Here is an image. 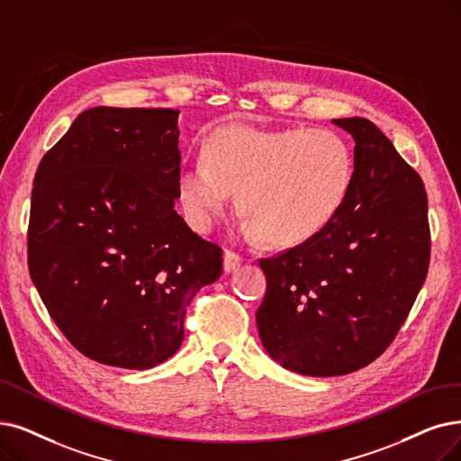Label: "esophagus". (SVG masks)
Masks as SVG:
<instances>
[{
	"mask_svg": "<svg viewBox=\"0 0 461 461\" xmlns=\"http://www.w3.org/2000/svg\"><path fill=\"white\" fill-rule=\"evenodd\" d=\"M223 265H225V272L230 274V272H234L238 267L242 265V257L238 255V253H234V251H230V249H227Z\"/></svg>",
	"mask_w": 461,
	"mask_h": 461,
	"instance_id": "34e87169",
	"label": "esophagus"
}]
</instances>
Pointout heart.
Listing matches in <instances>:
<instances>
[{
    "mask_svg": "<svg viewBox=\"0 0 461 461\" xmlns=\"http://www.w3.org/2000/svg\"><path fill=\"white\" fill-rule=\"evenodd\" d=\"M354 177L352 147L335 131L232 124L206 140L204 157L181 164L177 189L196 229L208 230L236 191L238 212L248 219L244 232L289 246L337 217Z\"/></svg>",
    "mask_w": 461,
    "mask_h": 461,
    "instance_id": "heart-1",
    "label": "heart"
}]
</instances>
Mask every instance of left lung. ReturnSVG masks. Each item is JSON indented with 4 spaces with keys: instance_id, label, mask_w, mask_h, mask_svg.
<instances>
[{
    "instance_id": "1",
    "label": "left lung",
    "mask_w": 461,
    "mask_h": 461,
    "mask_svg": "<svg viewBox=\"0 0 461 461\" xmlns=\"http://www.w3.org/2000/svg\"><path fill=\"white\" fill-rule=\"evenodd\" d=\"M356 140V177L337 217L299 246L259 259L261 340L284 369L354 373L382 356L426 282L431 255L420 174L366 119H335Z\"/></svg>"
}]
</instances>
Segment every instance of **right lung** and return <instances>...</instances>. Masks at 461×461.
Masks as SVG:
<instances>
[{"instance_id":"1","label":"right lung","mask_w":461,"mask_h":461,"mask_svg":"<svg viewBox=\"0 0 461 461\" xmlns=\"http://www.w3.org/2000/svg\"><path fill=\"white\" fill-rule=\"evenodd\" d=\"M177 109L92 107L33 177L28 268L79 352L122 369L172 357L223 249L189 229L179 198Z\"/></svg>"}]
</instances>
